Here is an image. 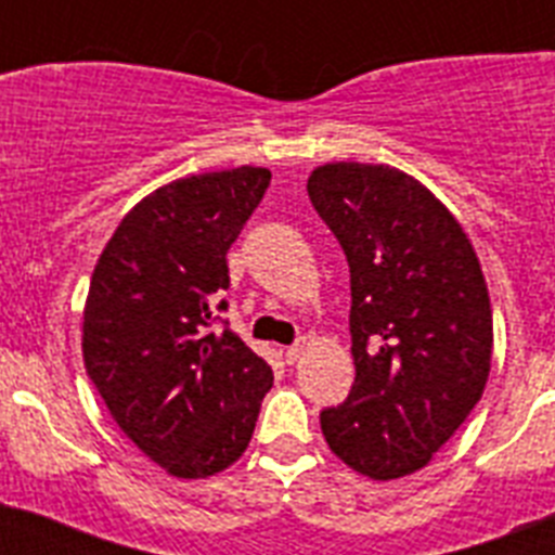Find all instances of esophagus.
Masks as SVG:
<instances>
[{
  "mask_svg": "<svg viewBox=\"0 0 555 555\" xmlns=\"http://www.w3.org/2000/svg\"><path fill=\"white\" fill-rule=\"evenodd\" d=\"M306 350H308L306 338H297V341H294V345L286 350V361H288V364H297V361H300L302 352H306Z\"/></svg>",
  "mask_w": 555,
  "mask_h": 555,
  "instance_id": "esophagus-1",
  "label": "esophagus"
}]
</instances>
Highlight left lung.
Returning a JSON list of instances; mask_svg holds the SVG:
<instances>
[{"instance_id": "obj_1", "label": "left lung", "mask_w": 555, "mask_h": 555, "mask_svg": "<svg viewBox=\"0 0 555 555\" xmlns=\"http://www.w3.org/2000/svg\"><path fill=\"white\" fill-rule=\"evenodd\" d=\"M308 197L350 263L356 384L320 414L325 442L372 480L423 469L483 395L492 306L459 219L386 164L317 166Z\"/></svg>"}]
</instances>
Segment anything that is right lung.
<instances>
[{
  "instance_id": "right-lung-1",
  "label": "right lung",
  "mask_w": 555,
  "mask_h": 555,
  "mask_svg": "<svg viewBox=\"0 0 555 555\" xmlns=\"http://www.w3.org/2000/svg\"><path fill=\"white\" fill-rule=\"evenodd\" d=\"M263 166L171 180L119 222L82 311V361L125 436L175 478L242 459L272 366L214 327L228 249L261 203Z\"/></svg>"
}]
</instances>
